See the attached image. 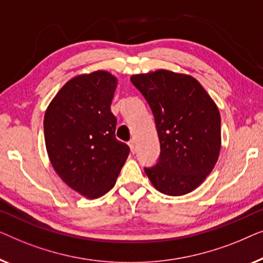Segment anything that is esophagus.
<instances>
[{
  "label": "esophagus",
  "mask_w": 263,
  "mask_h": 263,
  "mask_svg": "<svg viewBox=\"0 0 263 263\" xmlns=\"http://www.w3.org/2000/svg\"><path fill=\"white\" fill-rule=\"evenodd\" d=\"M128 146H130L131 153L135 154V151H136V143H135V140H130V142H128Z\"/></svg>",
  "instance_id": "obj_1"
}]
</instances>
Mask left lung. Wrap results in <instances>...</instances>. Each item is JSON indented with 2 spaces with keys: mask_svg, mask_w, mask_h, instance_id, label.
I'll return each mask as SVG.
<instances>
[{
  "mask_svg": "<svg viewBox=\"0 0 263 263\" xmlns=\"http://www.w3.org/2000/svg\"><path fill=\"white\" fill-rule=\"evenodd\" d=\"M155 117L161 154L144 168L161 193L179 197L204 182L221 145L219 109L194 77L169 70L131 76Z\"/></svg>",
  "mask_w": 263,
  "mask_h": 263,
  "instance_id": "1",
  "label": "left lung"
}]
</instances>
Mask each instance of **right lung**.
Instances as JSON below:
<instances>
[{
    "label": "right lung",
    "mask_w": 263,
    "mask_h": 263,
    "mask_svg": "<svg viewBox=\"0 0 263 263\" xmlns=\"http://www.w3.org/2000/svg\"><path fill=\"white\" fill-rule=\"evenodd\" d=\"M117 77L105 70L68 81L47 107L44 136L50 162L70 188L88 199L112 190L130 154L116 138L110 103Z\"/></svg>",
    "instance_id": "right-lung-1"
}]
</instances>
